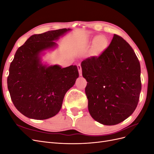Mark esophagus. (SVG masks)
Here are the masks:
<instances>
[{
	"label": "esophagus",
	"mask_w": 154,
	"mask_h": 154,
	"mask_svg": "<svg viewBox=\"0 0 154 154\" xmlns=\"http://www.w3.org/2000/svg\"><path fill=\"white\" fill-rule=\"evenodd\" d=\"M77 67H78V69L79 74H80V76H82V67L80 66V64H78Z\"/></svg>",
	"instance_id": "1"
}]
</instances>
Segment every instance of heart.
<instances>
[{"label": "heart", "instance_id": "obj_1", "mask_svg": "<svg viewBox=\"0 0 154 154\" xmlns=\"http://www.w3.org/2000/svg\"><path fill=\"white\" fill-rule=\"evenodd\" d=\"M87 48H92L93 53L96 56L101 54L108 46V40L103 35H98L87 42L85 44Z\"/></svg>", "mask_w": 154, "mask_h": 154}]
</instances>
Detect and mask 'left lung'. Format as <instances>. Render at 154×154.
<instances>
[{"instance_id":"1","label":"left lung","mask_w":154,"mask_h":154,"mask_svg":"<svg viewBox=\"0 0 154 154\" xmlns=\"http://www.w3.org/2000/svg\"><path fill=\"white\" fill-rule=\"evenodd\" d=\"M81 66L93 119L114 125L134 112L141 91V67L131 46L122 37L114 35L99 57L84 60Z\"/></svg>"}]
</instances>
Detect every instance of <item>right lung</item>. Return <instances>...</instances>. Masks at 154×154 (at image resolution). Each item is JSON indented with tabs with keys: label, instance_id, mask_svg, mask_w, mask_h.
Returning a JSON list of instances; mask_svg holds the SVG:
<instances>
[{
	"label": "right lung",
	"instance_id": "obj_1",
	"mask_svg": "<svg viewBox=\"0 0 154 154\" xmlns=\"http://www.w3.org/2000/svg\"><path fill=\"white\" fill-rule=\"evenodd\" d=\"M70 30L33 35L16 51L9 70L8 88L16 109L27 118L42 120L57 114L65 94L79 76L76 66L48 67L41 62L40 53L57 47L54 41Z\"/></svg>",
	"mask_w": 154,
	"mask_h": 154
}]
</instances>
